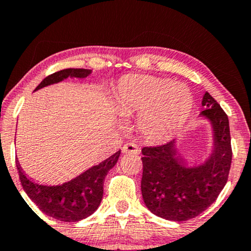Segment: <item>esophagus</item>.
Masks as SVG:
<instances>
[{
    "mask_svg": "<svg viewBox=\"0 0 251 251\" xmlns=\"http://www.w3.org/2000/svg\"><path fill=\"white\" fill-rule=\"evenodd\" d=\"M122 151H123V153H133V154H139V152H140L138 145L134 144V143L125 144V145H124Z\"/></svg>",
    "mask_w": 251,
    "mask_h": 251,
    "instance_id": "esophagus-1",
    "label": "esophagus"
}]
</instances>
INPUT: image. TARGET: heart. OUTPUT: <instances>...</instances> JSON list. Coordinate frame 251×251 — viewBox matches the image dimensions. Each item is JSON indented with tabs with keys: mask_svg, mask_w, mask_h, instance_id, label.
<instances>
[{
	"mask_svg": "<svg viewBox=\"0 0 251 251\" xmlns=\"http://www.w3.org/2000/svg\"><path fill=\"white\" fill-rule=\"evenodd\" d=\"M123 113H140L139 127L151 140H165L180 127L191 112L189 90L170 79L146 75L124 77L119 84Z\"/></svg>",
	"mask_w": 251,
	"mask_h": 251,
	"instance_id": "1",
	"label": "heart"
}]
</instances>
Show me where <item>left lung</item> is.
Instances as JSON below:
<instances>
[{"instance_id":"left-lung-1","label":"left lung","mask_w":251,"mask_h":251,"mask_svg":"<svg viewBox=\"0 0 251 251\" xmlns=\"http://www.w3.org/2000/svg\"><path fill=\"white\" fill-rule=\"evenodd\" d=\"M202 116L213 124L215 151L204 165L185 167L175 141L145 146L141 193L146 207L162 219L187 221L207 209L228 181L232 151L228 116L209 93L202 99Z\"/></svg>"}]
</instances>
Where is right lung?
<instances>
[{"instance_id": "1", "label": "right lung", "mask_w": 251, "mask_h": 251, "mask_svg": "<svg viewBox=\"0 0 251 251\" xmlns=\"http://www.w3.org/2000/svg\"><path fill=\"white\" fill-rule=\"evenodd\" d=\"M90 74L91 70L87 69H64L44 78L36 90L58 83L69 76L85 78ZM119 155L120 151H118L110 158L104 160L98 166H93L70 182L53 187L41 186L30 181L21 170L19 161L16 167L24 192L42 212L59 221L76 222L90 216L99 207L104 193L105 176L117 164Z\"/></svg>"}]
</instances>
